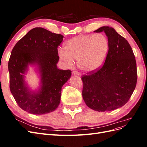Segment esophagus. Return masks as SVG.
Wrapping results in <instances>:
<instances>
[{
	"instance_id": "34e87169",
	"label": "esophagus",
	"mask_w": 147,
	"mask_h": 147,
	"mask_svg": "<svg viewBox=\"0 0 147 147\" xmlns=\"http://www.w3.org/2000/svg\"><path fill=\"white\" fill-rule=\"evenodd\" d=\"M72 75H74V76H79V73L77 70H74L72 72Z\"/></svg>"
}]
</instances>
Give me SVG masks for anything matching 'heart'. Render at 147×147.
I'll list each match as a JSON object with an SVG mask.
<instances>
[{
	"label": "heart",
	"mask_w": 147,
	"mask_h": 147,
	"mask_svg": "<svg viewBox=\"0 0 147 147\" xmlns=\"http://www.w3.org/2000/svg\"><path fill=\"white\" fill-rule=\"evenodd\" d=\"M63 49L58 50L60 59L70 67L77 61L79 69L90 73L100 68L109 51V41L103 34L80 35L67 41Z\"/></svg>",
	"instance_id": "heart-1"
}]
</instances>
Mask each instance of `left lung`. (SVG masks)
Segmentation results:
<instances>
[{"label":"left lung","mask_w":147,"mask_h":147,"mask_svg":"<svg viewBox=\"0 0 147 147\" xmlns=\"http://www.w3.org/2000/svg\"><path fill=\"white\" fill-rule=\"evenodd\" d=\"M94 32H105L109 51L99 70L82 77V96L86 105L93 110L111 111L125 105L134 92L136 61L129 43L115 29L102 26Z\"/></svg>","instance_id":"1"}]
</instances>
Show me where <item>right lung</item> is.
Masks as SVG:
<instances>
[{
	"mask_svg": "<svg viewBox=\"0 0 147 147\" xmlns=\"http://www.w3.org/2000/svg\"><path fill=\"white\" fill-rule=\"evenodd\" d=\"M63 35L45 29H31L16 43L8 61L10 89L21 109L34 115L55 111L61 101L62 87L70 78V70L57 67L58 47ZM32 66L40 78L39 86L31 90L25 80L28 66Z\"/></svg>",
	"mask_w": 147,
	"mask_h": 147,
	"instance_id": "obj_1",
	"label": "right lung"
}]
</instances>
